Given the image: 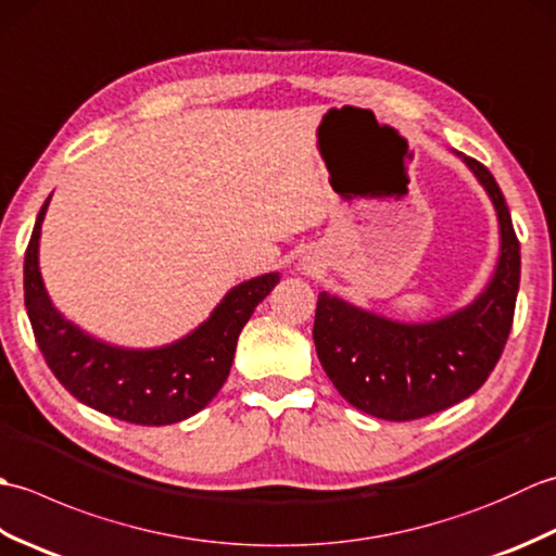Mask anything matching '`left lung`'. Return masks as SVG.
Here are the masks:
<instances>
[{
    "label": "left lung",
    "instance_id": "1",
    "mask_svg": "<svg viewBox=\"0 0 556 556\" xmlns=\"http://www.w3.org/2000/svg\"><path fill=\"white\" fill-rule=\"evenodd\" d=\"M500 217L502 255L478 301L444 320L401 325L317 296L313 339L323 368L351 406L382 420H416L468 399L485 384L509 339L521 281L509 207L485 164L464 157Z\"/></svg>",
    "mask_w": 556,
    "mask_h": 556
}]
</instances>
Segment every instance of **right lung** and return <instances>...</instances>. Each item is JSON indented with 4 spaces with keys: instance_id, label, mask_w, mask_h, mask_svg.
Segmentation results:
<instances>
[{
    "instance_id": "1",
    "label": "right lung",
    "mask_w": 556,
    "mask_h": 556,
    "mask_svg": "<svg viewBox=\"0 0 556 556\" xmlns=\"http://www.w3.org/2000/svg\"><path fill=\"white\" fill-rule=\"evenodd\" d=\"M47 203L50 198L40 207L26 248L23 299L35 341L56 380L80 404L134 425H172L205 408L227 382L236 341L255 305L277 287V271L233 287L207 323L172 346L152 351L108 346L59 315L47 296L38 267Z\"/></svg>"
}]
</instances>
